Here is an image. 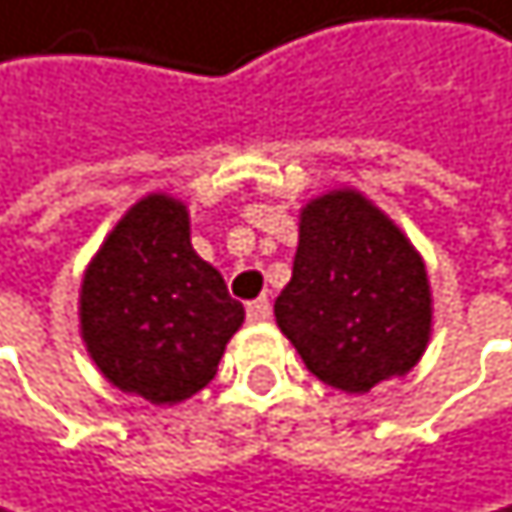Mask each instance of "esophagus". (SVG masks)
<instances>
[{"instance_id": "obj_1", "label": "esophagus", "mask_w": 512, "mask_h": 512, "mask_svg": "<svg viewBox=\"0 0 512 512\" xmlns=\"http://www.w3.org/2000/svg\"><path fill=\"white\" fill-rule=\"evenodd\" d=\"M245 315H248V321H267V318H270V300H267V297L251 300V303L245 306Z\"/></svg>"}]
</instances>
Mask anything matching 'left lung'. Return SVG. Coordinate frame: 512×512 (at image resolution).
I'll return each mask as SVG.
<instances>
[{
  "label": "left lung",
  "mask_w": 512,
  "mask_h": 512,
  "mask_svg": "<svg viewBox=\"0 0 512 512\" xmlns=\"http://www.w3.org/2000/svg\"><path fill=\"white\" fill-rule=\"evenodd\" d=\"M276 321L321 382L364 394L416 367L431 334L419 251L370 200L331 191L300 212L291 282Z\"/></svg>",
  "instance_id": "obj_1"
}]
</instances>
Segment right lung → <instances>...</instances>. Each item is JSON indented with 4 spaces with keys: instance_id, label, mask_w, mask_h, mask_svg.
<instances>
[{
    "instance_id": "1",
    "label": "right lung",
    "mask_w": 512,
    "mask_h": 512,
    "mask_svg": "<svg viewBox=\"0 0 512 512\" xmlns=\"http://www.w3.org/2000/svg\"><path fill=\"white\" fill-rule=\"evenodd\" d=\"M245 309L191 245L188 209L139 200L108 233L81 285V337L102 376L151 404L206 388Z\"/></svg>"
}]
</instances>
